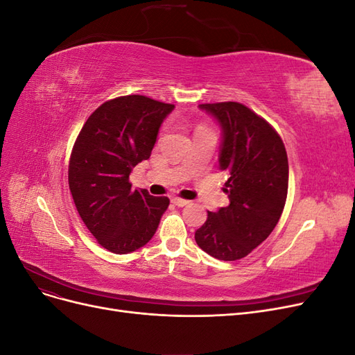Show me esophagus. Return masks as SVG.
Returning a JSON list of instances; mask_svg holds the SVG:
<instances>
[{
  "label": "esophagus",
  "instance_id": "obj_1",
  "mask_svg": "<svg viewBox=\"0 0 355 355\" xmlns=\"http://www.w3.org/2000/svg\"><path fill=\"white\" fill-rule=\"evenodd\" d=\"M171 202H173L175 206H178V207H184V206H187V204H188L189 201H188V200H184V198L175 197V198H171Z\"/></svg>",
  "mask_w": 355,
  "mask_h": 355
}]
</instances>
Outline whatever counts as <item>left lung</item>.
I'll use <instances>...</instances> for the list:
<instances>
[{
  "label": "left lung",
  "instance_id": "8db88e82",
  "mask_svg": "<svg viewBox=\"0 0 355 355\" xmlns=\"http://www.w3.org/2000/svg\"><path fill=\"white\" fill-rule=\"evenodd\" d=\"M219 121V168L230 178L227 207L207 211L196 231L201 249L220 261L245 257L272 232L284 209L288 161L283 139L261 115L239 102L202 103Z\"/></svg>",
  "mask_w": 355,
  "mask_h": 355
}]
</instances>
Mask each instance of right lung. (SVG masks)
I'll use <instances>...</instances> for the list:
<instances>
[{"instance_id": "add662e5", "label": "right lung", "mask_w": 355, "mask_h": 355, "mask_svg": "<svg viewBox=\"0 0 355 355\" xmlns=\"http://www.w3.org/2000/svg\"><path fill=\"white\" fill-rule=\"evenodd\" d=\"M175 105L142 94L106 101L84 123L73 144L68 184L75 207L102 247L135 252L155 234L167 197L132 189V168L148 159L158 128Z\"/></svg>"}]
</instances>
